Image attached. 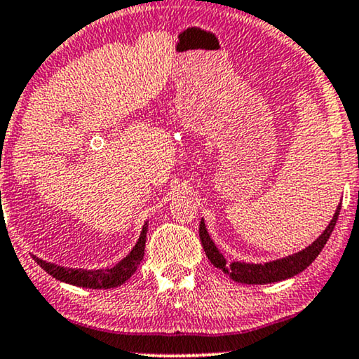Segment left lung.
Wrapping results in <instances>:
<instances>
[{
	"instance_id": "8db88e82",
	"label": "left lung",
	"mask_w": 359,
	"mask_h": 359,
	"mask_svg": "<svg viewBox=\"0 0 359 359\" xmlns=\"http://www.w3.org/2000/svg\"><path fill=\"white\" fill-rule=\"evenodd\" d=\"M340 207L338 205L333 215L332 222L328 223V226L325 228V231L315 240L312 245L305 248V250L294 252V255L280 257V259L264 262V264H252V262H241V261H226L222 252L218 251L217 245H215L212 238H210L207 226L202 218L200 222V241H202L203 251L210 262L218 269H222L229 279H233L235 283L241 284H271V283H279V280L289 279V277L297 276L299 272L312 264L315 257L320 255V251L323 250V246L327 245L330 235H332L333 228H335L338 215H340Z\"/></svg>"
}]
</instances>
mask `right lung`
I'll return each mask as SVG.
<instances>
[{"label": "right lung", "instance_id": "add662e5", "mask_svg": "<svg viewBox=\"0 0 359 359\" xmlns=\"http://www.w3.org/2000/svg\"><path fill=\"white\" fill-rule=\"evenodd\" d=\"M146 235H147V222L142 226L140 240L130 251V255L123 257L116 266L108 267V269H72V267H62L54 262L42 261L39 257H34V261L44 269L47 274L55 277L57 280H62L65 284L76 285V287L85 289H113L126 283L130 277L135 274L137 266L141 264L144 257V246H146Z\"/></svg>", "mask_w": 359, "mask_h": 359}]
</instances>
